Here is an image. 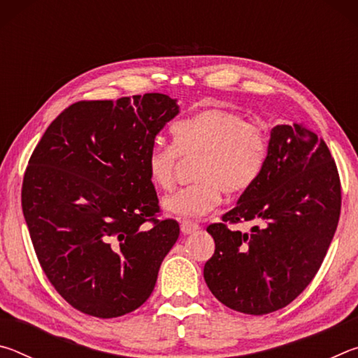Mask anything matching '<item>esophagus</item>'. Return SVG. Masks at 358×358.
Wrapping results in <instances>:
<instances>
[{
  "label": "esophagus",
  "mask_w": 358,
  "mask_h": 358,
  "mask_svg": "<svg viewBox=\"0 0 358 358\" xmlns=\"http://www.w3.org/2000/svg\"><path fill=\"white\" fill-rule=\"evenodd\" d=\"M180 229H181V232H183L185 235H189V234L196 232V230H199V224L185 220V221L180 222Z\"/></svg>",
  "instance_id": "34e87169"
}]
</instances>
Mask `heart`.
Masks as SVG:
<instances>
[{"mask_svg":"<svg viewBox=\"0 0 358 358\" xmlns=\"http://www.w3.org/2000/svg\"><path fill=\"white\" fill-rule=\"evenodd\" d=\"M172 136L173 145L155 142L150 148L148 180L157 189L169 191L175 181L178 156H197L192 167L196 183L181 187L162 202L169 215L187 220L217 207L222 189L227 194L250 189L262 173L268 155L265 131L224 108H207L178 121Z\"/></svg>","mask_w":358,"mask_h":358,"instance_id":"b5f03b06","label":"heart"}]
</instances>
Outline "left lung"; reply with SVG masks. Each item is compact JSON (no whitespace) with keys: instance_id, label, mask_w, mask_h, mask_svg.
Here are the masks:
<instances>
[{"instance_id":"8db88e82","label":"left lung","mask_w":358,"mask_h":358,"mask_svg":"<svg viewBox=\"0 0 358 358\" xmlns=\"http://www.w3.org/2000/svg\"><path fill=\"white\" fill-rule=\"evenodd\" d=\"M341 211L338 169L322 138L303 124L271 129L256 183L210 224L215 254L203 278L222 305L262 316L281 310L313 281ZM254 222L250 234L229 223Z\"/></svg>"}]
</instances>
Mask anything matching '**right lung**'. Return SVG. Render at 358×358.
Wrapping results in <instances>:
<instances>
[{
    "label": "right lung",
    "mask_w": 358,
    "mask_h": 358,
    "mask_svg": "<svg viewBox=\"0 0 358 358\" xmlns=\"http://www.w3.org/2000/svg\"><path fill=\"white\" fill-rule=\"evenodd\" d=\"M177 101L147 93L78 101L36 145L22 208L36 256L63 299L88 316H124L147 301L177 241L175 220H157L148 180L155 137Z\"/></svg>",
    "instance_id": "right-lung-1"
}]
</instances>
